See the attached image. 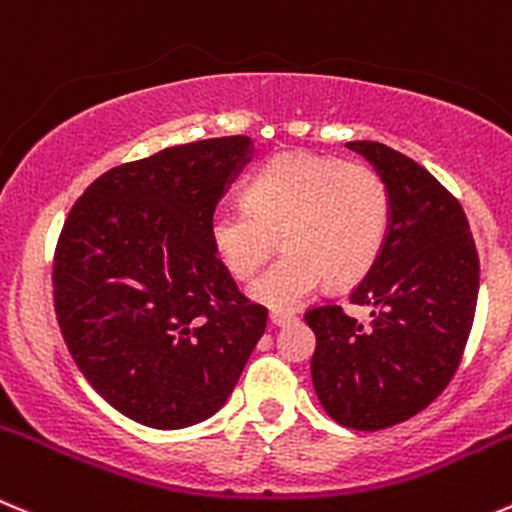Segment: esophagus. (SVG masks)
I'll use <instances>...</instances> for the list:
<instances>
[{"mask_svg":"<svg viewBox=\"0 0 512 512\" xmlns=\"http://www.w3.org/2000/svg\"><path fill=\"white\" fill-rule=\"evenodd\" d=\"M296 319L294 311H271V324L276 326H284V324H291V321Z\"/></svg>","mask_w":512,"mask_h":512,"instance_id":"34e87169","label":"esophagus"}]
</instances>
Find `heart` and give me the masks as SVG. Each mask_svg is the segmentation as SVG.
I'll use <instances>...</instances> for the list:
<instances>
[{"instance_id": "1", "label": "heart", "mask_w": 512, "mask_h": 512, "mask_svg": "<svg viewBox=\"0 0 512 512\" xmlns=\"http://www.w3.org/2000/svg\"><path fill=\"white\" fill-rule=\"evenodd\" d=\"M387 180L367 163L314 153H284L261 165L243 186V206L211 218V243L238 281L259 274L276 251L284 256L251 286L276 311L294 309L326 279L352 286L377 264L389 236Z\"/></svg>"}]
</instances>
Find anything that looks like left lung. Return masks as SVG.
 <instances>
[{
  "mask_svg": "<svg viewBox=\"0 0 512 512\" xmlns=\"http://www.w3.org/2000/svg\"><path fill=\"white\" fill-rule=\"evenodd\" d=\"M347 148L387 180L392 223L374 269L349 294L372 309V321L362 324L339 304L304 314L316 334L311 382L339 425L384 430L435 402L460 367L480 261L460 201L435 175L382 143Z\"/></svg>",
  "mask_w": 512,
  "mask_h": 512,
  "instance_id": "8db88e82",
  "label": "left lung"
}]
</instances>
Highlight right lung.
Masks as SVG:
<instances>
[{
  "label": "right lung",
  "mask_w": 512,
  "mask_h": 512,
  "mask_svg": "<svg viewBox=\"0 0 512 512\" xmlns=\"http://www.w3.org/2000/svg\"><path fill=\"white\" fill-rule=\"evenodd\" d=\"M246 135L208 138L92 180L62 226L55 314L72 359L107 405L155 430L216 415L269 309L238 291L211 218L251 160Z\"/></svg>",
  "instance_id": "right-lung-1"
}]
</instances>
